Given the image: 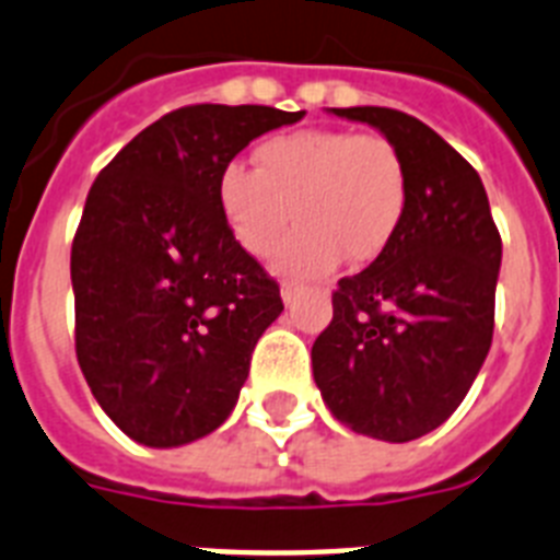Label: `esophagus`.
Returning <instances> with one entry per match:
<instances>
[{"instance_id": "1", "label": "esophagus", "mask_w": 560, "mask_h": 560, "mask_svg": "<svg viewBox=\"0 0 560 560\" xmlns=\"http://www.w3.org/2000/svg\"><path fill=\"white\" fill-rule=\"evenodd\" d=\"M298 285H294V283H283V285H280V298H283V303H285V306H289V303H291V300H294V298H298Z\"/></svg>"}]
</instances>
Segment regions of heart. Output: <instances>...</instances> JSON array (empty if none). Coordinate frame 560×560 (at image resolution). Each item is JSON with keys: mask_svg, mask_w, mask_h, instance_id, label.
<instances>
[{"mask_svg": "<svg viewBox=\"0 0 560 560\" xmlns=\"http://www.w3.org/2000/svg\"><path fill=\"white\" fill-rule=\"evenodd\" d=\"M217 202L231 237L254 257L275 254L285 277H323L349 260H377L404 225L409 171L383 133L303 128L260 142L254 171L229 163L217 179Z\"/></svg>", "mask_w": 560, "mask_h": 560, "instance_id": "heart-1", "label": "heart"}]
</instances>
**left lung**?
Returning a JSON list of instances; mask_svg holds the SVG:
<instances>
[{"label":"left lung","instance_id":"1","mask_svg":"<svg viewBox=\"0 0 560 560\" xmlns=\"http://www.w3.org/2000/svg\"><path fill=\"white\" fill-rule=\"evenodd\" d=\"M389 137L409 171L392 246L331 294L312 346L314 383L343 427L406 443L438 429L478 377L495 329L501 234L478 171L395 108H329Z\"/></svg>","mask_w":560,"mask_h":560}]
</instances>
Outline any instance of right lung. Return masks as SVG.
Here are the masks:
<instances>
[{
  "mask_svg": "<svg viewBox=\"0 0 560 560\" xmlns=\"http://www.w3.org/2000/svg\"><path fill=\"white\" fill-rule=\"evenodd\" d=\"M306 110L188 105L148 125L88 191L71 248L77 360L125 435L154 450L223 427L280 285L231 237L220 171Z\"/></svg>",
  "mask_w": 560,
  "mask_h": 560,
  "instance_id": "1",
  "label": "right lung"
}]
</instances>
